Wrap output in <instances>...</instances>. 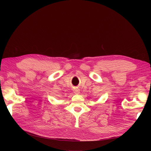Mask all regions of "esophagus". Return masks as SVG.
I'll return each mask as SVG.
<instances>
[{"mask_svg":"<svg viewBox=\"0 0 151 151\" xmlns=\"http://www.w3.org/2000/svg\"><path fill=\"white\" fill-rule=\"evenodd\" d=\"M74 92L76 93H78L79 92H80V91H79V89H75V90L74 91Z\"/></svg>","mask_w":151,"mask_h":151,"instance_id":"obj_1","label":"esophagus"}]
</instances>
